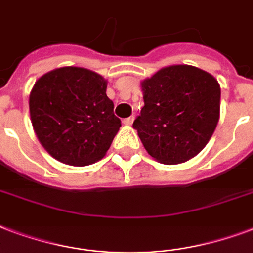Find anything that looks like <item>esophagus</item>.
Here are the masks:
<instances>
[{"label": "esophagus", "mask_w": 253, "mask_h": 253, "mask_svg": "<svg viewBox=\"0 0 253 253\" xmlns=\"http://www.w3.org/2000/svg\"><path fill=\"white\" fill-rule=\"evenodd\" d=\"M134 119H135L134 115H131V117H128V118L123 119V123H125V125H132V122H134Z\"/></svg>", "instance_id": "obj_1"}]
</instances>
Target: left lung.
I'll return each instance as SVG.
<instances>
[{
    "mask_svg": "<svg viewBox=\"0 0 253 253\" xmlns=\"http://www.w3.org/2000/svg\"><path fill=\"white\" fill-rule=\"evenodd\" d=\"M144 106L132 123L144 148L165 165L198 155L219 122L220 86L190 65L161 69L142 82Z\"/></svg>",
    "mask_w": 253,
    "mask_h": 253,
    "instance_id": "1",
    "label": "left lung"
}]
</instances>
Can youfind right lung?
<instances>
[{
    "label": "right lung",
    "mask_w": 253,
    "mask_h": 253,
    "mask_svg": "<svg viewBox=\"0 0 253 253\" xmlns=\"http://www.w3.org/2000/svg\"><path fill=\"white\" fill-rule=\"evenodd\" d=\"M101 75L67 66L46 73L29 98L36 135L50 155L70 166L99 161L121 127Z\"/></svg>",
    "instance_id": "add662e5"
}]
</instances>
